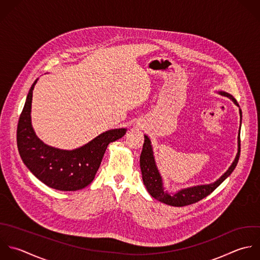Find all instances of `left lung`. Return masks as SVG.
<instances>
[{"label": "left lung", "mask_w": 260, "mask_h": 260, "mask_svg": "<svg viewBox=\"0 0 260 260\" xmlns=\"http://www.w3.org/2000/svg\"><path fill=\"white\" fill-rule=\"evenodd\" d=\"M221 95L229 97L232 99V101L239 106L238 102L236 99L230 95L229 93L220 91L219 92ZM240 113V118L242 120V111L239 109ZM240 131H239V136H238V152L235 157V160L233 161L232 165L229 167V169L214 183L211 184H205V185H198V186H192L188 188H184L179 190L178 192L171 194L168 193L164 187H163V181L162 177L158 171V168L155 163L154 155H153V149L151 145V141L148 138V136H145V141L143 145V151L141 153L140 157V166H141V171L143 175V181L145 186L147 187L148 192L157 201L164 203L166 205L172 206V207H185L189 206L192 204H196L200 202L201 200L207 198L209 194H211L236 168L237 163L239 161L240 157Z\"/></svg>", "instance_id": "obj_1"}]
</instances>
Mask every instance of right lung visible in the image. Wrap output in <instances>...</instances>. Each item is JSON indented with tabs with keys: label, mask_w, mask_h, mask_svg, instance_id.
Wrapping results in <instances>:
<instances>
[{
	"label": "right lung",
	"mask_w": 260,
	"mask_h": 260,
	"mask_svg": "<svg viewBox=\"0 0 260 260\" xmlns=\"http://www.w3.org/2000/svg\"><path fill=\"white\" fill-rule=\"evenodd\" d=\"M32 84L17 126V147L26 167L45 185L75 191L89 185L101 164L109 143L122 138L126 128L107 131L81 148L68 151L45 145L35 135L31 125Z\"/></svg>",
	"instance_id": "right-lung-1"
}]
</instances>
